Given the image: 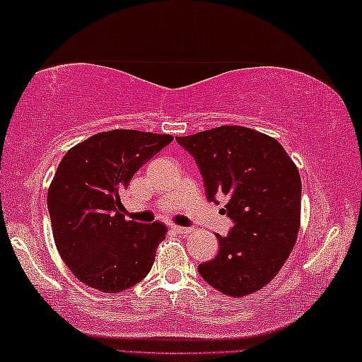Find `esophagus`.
I'll return each instance as SVG.
<instances>
[{
    "mask_svg": "<svg viewBox=\"0 0 362 362\" xmlns=\"http://www.w3.org/2000/svg\"><path fill=\"white\" fill-rule=\"evenodd\" d=\"M173 229H175L177 234H189L192 230L191 227H182V226H173Z\"/></svg>",
    "mask_w": 362,
    "mask_h": 362,
    "instance_id": "1",
    "label": "esophagus"
}]
</instances>
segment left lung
Wrapping results in <instances>:
<instances>
[{"mask_svg":"<svg viewBox=\"0 0 362 362\" xmlns=\"http://www.w3.org/2000/svg\"><path fill=\"white\" fill-rule=\"evenodd\" d=\"M176 140L194 156L207 199L224 194L235 222L226 237L217 234L219 252L197 270L221 293H255L293 250L301 212L298 168L275 138L247 127L224 125Z\"/></svg>","mask_w":362,"mask_h":362,"instance_id":"8db88e82","label":"left lung"}]
</instances>
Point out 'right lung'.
Wrapping results in <instances>:
<instances>
[{
    "mask_svg": "<svg viewBox=\"0 0 362 362\" xmlns=\"http://www.w3.org/2000/svg\"><path fill=\"white\" fill-rule=\"evenodd\" d=\"M171 135L138 130L97 133L71 148L47 191L52 235L74 275L103 293L136 285L166 237L161 222L140 224L123 214L122 191Z\"/></svg>",
    "mask_w": 362,
    "mask_h": 362,
    "instance_id": "1",
    "label": "right lung"
}]
</instances>
